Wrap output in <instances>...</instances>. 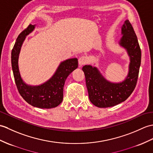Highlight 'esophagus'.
<instances>
[{
  "label": "esophagus",
  "instance_id": "1",
  "mask_svg": "<svg viewBox=\"0 0 153 153\" xmlns=\"http://www.w3.org/2000/svg\"><path fill=\"white\" fill-rule=\"evenodd\" d=\"M87 58L84 56H81V57L78 60V62H79V66H82L83 65H85L87 63Z\"/></svg>",
  "mask_w": 153,
  "mask_h": 153
}]
</instances>
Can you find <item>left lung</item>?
Returning a JSON list of instances; mask_svg holds the SVG:
<instances>
[{
  "label": "left lung",
  "mask_w": 153,
  "mask_h": 153,
  "mask_svg": "<svg viewBox=\"0 0 153 153\" xmlns=\"http://www.w3.org/2000/svg\"><path fill=\"white\" fill-rule=\"evenodd\" d=\"M122 38L119 45L125 48L130 57L128 73L125 80L112 83L102 75L97 67L85 65V74L88 98L98 108H109L125 101L132 93L137 83L141 65V52L134 28L128 20L121 27Z\"/></svg>",
  "instance_id": "8db88e82"
}]
</instances>
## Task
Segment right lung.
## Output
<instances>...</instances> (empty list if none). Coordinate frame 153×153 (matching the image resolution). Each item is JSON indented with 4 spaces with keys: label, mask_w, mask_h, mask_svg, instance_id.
Masks as SVG:
<instances>
[{
    "label": "right lung",
    "mask_w": 153,
    "mask_h": 153,
    "mask_svg": "<svg viewBox=\"0 0 153 153\" xmlns=\"http://www.w3.org/2000/svg\"><path fill=\"white\" fill-rule=\"evenodd\" d=\"M35 26L36 25L30 24L19 34L14 44L11 56L13 77L19 94L28 104L42 109L53 108L62 102L65 81L78 67V60L73 58L61 62L53 76L41 85H30L25 83L19 72V56L26 36L34 30Z\"/></svg>",
    "instance_id": "1"
}]
</instances>
